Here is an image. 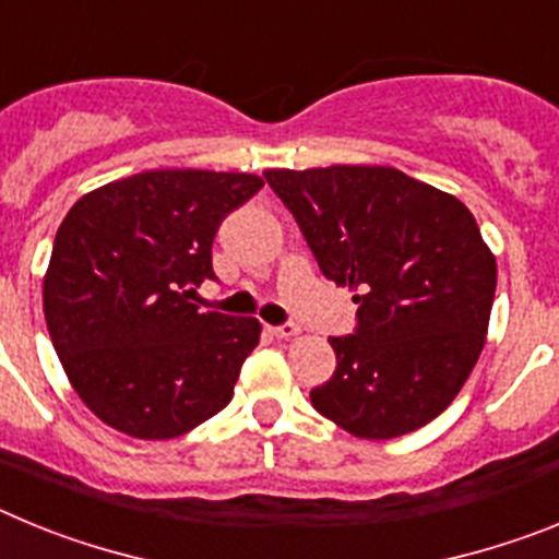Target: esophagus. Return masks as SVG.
I'll use <instances>...</instances> for the list:
<instances>
[{
	"instance_id": "34e87169",
	"label": "esophagus",
	"mask_w": 559,
	"mask_h": 559,
	"mask_svg": "<svg viewBox=\"0 0 559 559\" xmlns=\"http://www.w3.org/2000/svg\"><path fill=\"white\" fill-rule=\"evenodd\" d=\"M271 335H276V338H294V335H299V328L296 324H276V328H269Z\"/></svg>"
}]
</instances>
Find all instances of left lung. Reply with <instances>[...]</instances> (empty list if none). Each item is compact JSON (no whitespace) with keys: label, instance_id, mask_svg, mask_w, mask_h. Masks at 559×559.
<instances>
[{"label":"left lung","instance_id":"8db88e82","mask_svg":"<svg viewBox=\"0 0 559 559\" xmlns=\"http://www.w3.org/2000/svg\"><path fill=\"white\" fill-rule=\"evenodd\" d=\"M328 280L358 305L330 338L335 372L310 403L360 439L428 426L471 378L487 341L496 254L471 210L383 165L265 170Z\"/></svg>","mask_w":559,"mask_h":559}]
</instances>
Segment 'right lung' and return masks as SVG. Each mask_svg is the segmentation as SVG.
Wrapping results in <instances>:
<instances>
[{"mask_svg": "<svg viewBox=\"0 0 559 559\" xmlns=\"http://www.w3.org/2000/svg\"><path fill=\"white\" fill-rule=\"evenodd\" d=\"M254 173L145 170L86 192L58 226L44 319L86 408L133 439H173L218 414L260 344L254 316L201 310L221 221Z\"/></svg>", "mask_w": 559, "mask_h": 559, "instance_id": "obj_1", "label": "right lung"}]
</instances>
